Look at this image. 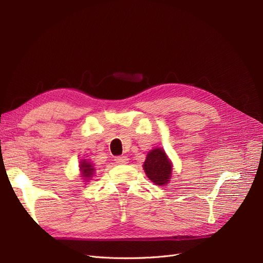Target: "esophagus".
Listing matches in <instances>:
<instances>
[{
  "label": "esophagus",
  "mask_w": 263,
  "mask_h": 263,
  "mask_svg": "<svg viewBox=\"0 0 263 263\" xmlns=\"http://www.w3.org/2000/svg\"><path fill=\"white\" fill-rule=\"evenodd\" d=\"M128 160H129V159L126 158L125 156H118V157L115 158L116 163H118V164H124V163L128 162Z\"/></svg>",
  "instance_id": "obj_1"
}]
</instances>
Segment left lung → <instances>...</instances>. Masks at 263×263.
<instances>
[{
    "label": "left lung",
    "instance_id": "8db88e82",
    "mask_svg": "<svg viewBox=\"0 0 263 263\" xmlns=\"http://www.w3.org/2000/svg\"><path fill=\"white\" fill-rule=\"evenodd\" d=\"M143 168L147 178L156 185H166L171 179L172 162L161 148L148 152Z\"/></svg>",
    "mask_w": 263,
    "mask_h": 263
}]
</instances>
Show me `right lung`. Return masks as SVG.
<instances>
[{"label":"right lung","instance_id":"obj_1","mask_svg":"<svg viewBox=\"0 0 263 263\" xmlns=\"http://www.w3.org/2000/svg\"><path fill=\"white\" fill-rule=\"evenodd\" d=\"M79 168L81 171V177L83 178V180L85 181H89L91 180V178L94 176L95 173V169L93 167V164L91 162H89L87 160L83 159L80 161L79 164Z\"/></svg>","mask_w":263,"mask_h":263}]
</instances>
